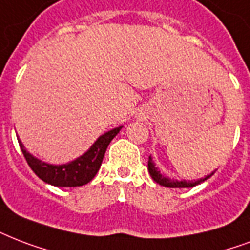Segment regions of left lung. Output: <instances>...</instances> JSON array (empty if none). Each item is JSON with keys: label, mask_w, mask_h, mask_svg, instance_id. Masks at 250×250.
<instances>
[{"label": "left lung", "mask_w": 250, "mask_h": 250, "mask_svg": "<svg viewBox=\"0 0 250 250\" xmlns=\"http://www.w3.org/2000/svg\"><path fill=\"white\" fill-rule=\"evenodd\" d=\"M148 170H149L150 177L155 180V182L160 184L161 186H165V188H193L195 185L201 184L203 181H206L208 178L209 176L205 177V178H201V180L195 181H174V180H169L167 177H164L159 170H157V167H155V164L152 161V159L149 157L148 160Z\"/></svg>", "instance_id": "obj_1"}]
</instances>
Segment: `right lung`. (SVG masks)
<instances>
[{
  "instance_id": "add662e5",
  "label": "right lung",
  "mask_w": 250,
  "mask_h": 250,
  "mask_svg": "<svg viewBox=\"0 0 250 250\" xmlns=\"http://www.w3.org/2000/svg\"><path fill=\"white\" fill-rule=\"evenodd\" d=\"M121 128L122 127H118L102 135L85 155L65 165H51V164L42 163L41 160L30 155L19 140L18 143L27 164L41 180L60 188H77L86 185L94 178L97 171L100 170L108 144L117 136Z\"/></svg>"
}]
</instances>
